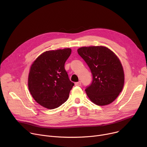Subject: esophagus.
<instances>
[{"label": "esophagus", "mask_w": 147, "mask_h": 147, "mask_svg": "<svg viewBox=\"0 0 147 147\" xmlns=\"http://www.w3.org/2000/svg\"><path fill=\"white\" fill-rule=\"evenodd\" d=\"M81 84H82L81 82H78L75 83V86H80Z\"/></svg>", "instance_id": "1"}]
</instances>
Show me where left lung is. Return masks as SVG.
I'll list each match as a JSON object with an SVG mask.
<instances>
[{
	"label": "left lung",
	"instance_id": "8db88e82",
	"mask_svg": "<svg viewBox=\"0 0 147 147\" xmlns=\"http://www.w3.org/2000/svg\"><path fill=\"white\" fill-rule=\"evenodd\" d=\"M77 52L89 66L93 76L92 82L85 89L88 97L99 106L113 102L124 84V73L119 58L102 46L82 47Z\"/></svg>",
	"mask_w": 147,
	"mask_h": 147
}]
</instances>
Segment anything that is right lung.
Returning a JSON list of instances; mask_svg holds the SVG:
<instances>
[{
  "label": "right lung",
  "instance_id": "obj_1",
  "mask_svg": "<svg viewBox=\"0 0 147 147\" xmlns=\"http://www.w3.org/2000/svg\"><path fill=\"white\" fill-rule=\"evenodd\" d=\"M71 53L70 48L48 51L39 56L31 65L28 88L35 100L45 108L53 109L67 101L74 83L64 64Z\"/></svg>",
  "mask_w": 147,
  "mask_h": 147
}]
</instances>
